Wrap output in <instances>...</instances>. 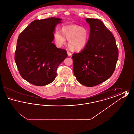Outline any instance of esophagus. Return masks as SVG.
<instances>
[{
    "label": "esophagus",
    "mask_w": 134,
    "mask_h": 134,
    "mask_svg": "<svg viewBox=\"0 0 134 134\" xmlns=\"http://www.w3.org/2000/svg\"><path fill=\"white\" fill-rule=\"evenodd\" d=\"M67 54H68V56H71L72 55V54L69 51H67Z\"/></svg>",
    "instance_id": "obj_1"
}]
</instances>
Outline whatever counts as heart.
<instances>
[{
  "label": "heart",
  "instance_id": "b5f03b06",
  "mask_svg": "<svg viewBox=\"0 0 134 134\" xmlns=\"http://www.w3.org/2000/svg\"><path fill=\"white\" fill-rule=\"evenodd\" d=\"M62 33L57 30L54 34L56 45L61 47L65 43V38L69 41L70 49L73 51L80 52L86 47L89 34L88 31L81 26L72 25L64 26L62 28Z\"/></svg>",
  "mask_w": 134,
  "mask_h": 134
}]
</instances>
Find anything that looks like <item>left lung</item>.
Wrapping results in <instances>:
<instances>
[{
	"label": "left lung",
	"instance_id": "8db88e82",
	"mask_svg": "<svg viewBox=\"0 0 134 134\" xmlns=\"http://www.w3.org/2000/svg\"><path fill=\"white\" fill-rule=\"evenodd\" d=\"M90 27L86 47L74 53L73 72L78 82L92 87L106 81L115 71L119 50L113 34L98 19H86Z\"/></svg>",
	"mask_w": 134,
	"mask_h": 134
}]
</instances>
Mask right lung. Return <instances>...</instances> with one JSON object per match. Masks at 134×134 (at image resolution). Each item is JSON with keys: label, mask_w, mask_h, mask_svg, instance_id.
Returning a JSON list of instances; mask_svg holds the SVG:
<instances>
[{"label": "right lung", "mask_w": 134, "mask_h": 134, "mask_svg": "<svg viewBox=\"0 0 134 134\" xmlns=\"http://www.w3.org/2000/svg\"><path fill=\"white\" fill-rule=\"evenodd\" d=\"M61 20L57 18L36 19L19 34L14 60L20 75L29 83L36 86L51 83L58 66L67 57L66 50L52 42L55 27Z\"/></svg>", "instance_id": "obj_1"}]
</instances>
